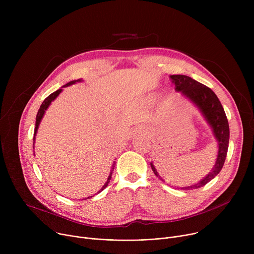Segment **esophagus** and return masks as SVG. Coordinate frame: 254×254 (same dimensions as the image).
Here are the masks:
<instances>
[{
    "mask_svg": "<svg viewBox=\"0 0 254 254\" xmlns=\"http://www.w3.org/2000/svg\"><path fill=\"white\" fill-rule=\"evenodd\" d=\"M142 131H144L143 130V128H141V127H138V128H135L134 130H133V135H137V134H139V133H141Z\"/></svg>",
    "mask_w": 254,
    "mask_h": 254,
    "instance_id": "1",
    "label": "esophagus"
}]
</instances>
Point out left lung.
<instances>
[{"label":"left lung","instance_id":"obj_1","mask_svg":"<svg viewBox=\"0 0 254 254\" xmlns=\"http://www.w3.org/2000/svg\"><path fill=\"white\" fill-rule=\"evenodd\" d=\"M170 77L173 83H175V90L182 92L184 96H186L199 108L201 114L211 127L214 136L217 139V142H218V155H217L216 163L211 172L199 183L181 188L182 190L198 189L209 183L212 179L218 175L224 165L229 144L228 121L220 100L209 87L186 75H171ZM151 167L155 175L164 181L159 176L153 163H151Z\"/></svg>","mask_w":254,"mask_h":254}]
</instances>
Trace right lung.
I'll return each mask as SVG.
<instances>
[{
	"mask_svg": "<svg viewBox=\"0 0 254 254\" xmlns=\"http://www.w3.org/2000/svg\"><path fill=\"white\" fill-rule=\"evenodd\" d=\"M81 81V79H77V80H72V81H70V82H68L67 84H65V85H63L62 87H65V86H69V85H72V84H74V83H76V82H80ZM62 91V89H58V90H56L55 92H53V93H51L49 96H47L45 99H44V101L42 102V104H41V106H40V108H39V111H38V113H37V116H36V124H35V129H34V137H33V140H34V142H35V137H36V133H37V130H38V127H39V125H40V123H41V121H42V119H43V117H44V114H45V112H46V110L47 108L49 107V105L51 104V102L60 94V92ZM33 142V143H34ZM34 148V147H33ZM115 162H114V165H113V167H112V170H111V173H110V175H108V178H107V181L105 182V184L102 186V188L97 192V193H100L102 190H104L106 187H107V185H108V183L111 182V179H112V175H113V172H114V169H115ZM92 196H90V197H88V198H91Z\"/></svg>",
	"mask_w": 254,
	"mask_h": 254,
	"instance_id": "obj_1",
	"label": "right lung"
}]
</instances>
